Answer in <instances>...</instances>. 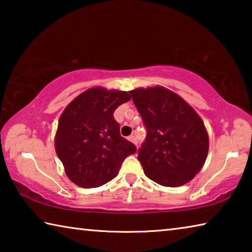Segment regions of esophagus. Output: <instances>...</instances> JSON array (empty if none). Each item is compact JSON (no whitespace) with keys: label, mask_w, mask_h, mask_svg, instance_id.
<instances>
[{"label":"esophagus","mask_w":252,"mask_h":252,"mask_svg":"<svg viewBox=\"0 0 252 252\" xmlns=\"http://www.w3.org/2000/svg\"><path fill=\"white\" fill-rule=\"evenodd\" d=\"M129 141H131L132 143H134L135 146H136V140H135V138H134V135H130V136H129Z\"/></svg>","instance_id":"obj_1"}]
</instances>
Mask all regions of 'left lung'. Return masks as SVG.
Returning <instances> with one entry per match:
<instances>
[{"label": "left lung", "mask_w": 252, "mask_h": 252, "mask_svg": "<svg viewBox=\"0 0 252 252\" xmlns=\"http://www.w3.org/2000/svg\"><path fill=\"white\" fill-rule=\"evenodd\" d=\"M147 127L138 159L144 174L164 187H180L203 167L209 136L202 119L189 103L156 85L129 91Z\"/></svg>", "instance_id": "1"}]
</instances>
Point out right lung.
<instances>
[{
	"label": "right lung",
	"instance_id": "add662e5",
	"mask_svg": "<svg viewBox=\"0 0 252 252\" xmlns=\"http://www.w3.org/2000/svg\"><path fill=\"white\" fill-rule=\"evenodd\" d=\"M131 99L129 92L88 89L72 100L59 119L54 148L67 178L82 188L112 180L123 160L136 151L122 138L113 112Z\"/></svg>",
	"mask_w": 252,
	"mask_h": 252
}]
</instances>
